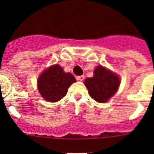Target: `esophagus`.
I'll return each mask as SVG.
<instances>
[{
  "label": "esophagus",
  "instance_id": "esophagus-1",
  "mask_svg": "<svg viewBox=\"0 0 154 154\" xmlns=\"http://www.w3.org/2000/svg\"><path fill=\"white\" fill-rule=\"evenodd\" d=\"M77 79L78 80V81H80V82H82V81L85 79V76H84V75H81V76H78V77H77Z\"/></svg>",
  "mask_w": 154,
  "mask_h": 154
}]
</instances>
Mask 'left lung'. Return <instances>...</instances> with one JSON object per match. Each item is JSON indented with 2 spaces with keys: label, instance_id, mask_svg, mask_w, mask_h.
Listing matches in <instances>:
<instances>
[{
  "label": "left lung",
  "instance_id": "1",
  "mask_svg": "<svg viewBox=\"0 0 154 154\" xmlns=\"http://www.w3.org/2000/svg\"><path fill=\"white\" fill-rule=\"evenodd\" d=\"M85 85L92 98L105 103L117 91L120 80L117 75L100 65L94 70V77L85 80Z\"/></svg>",
  "mask_w": 154,
  "mask_h": 154
}]
</instances>
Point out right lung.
I'll list each match as a JSON object with an SVG mask.
<instances>
[{"mask_svg": "<svg viewBox=\"0 0 154 154\" xmlns=\"http://www.w3.org/2000/svg\"><path fill=\"white\" fill-rule=\"evenodd\" d=\"M76 82L70 72H65L60 65H55L45 70L40 76L37 85L40 94L46 101L55 102L64 97L68 88Z\"/></svg>", "mask_w": 154, "mask_h": 154, "instance_id": "obj_1", "label": "right lung"}]
</instances>
